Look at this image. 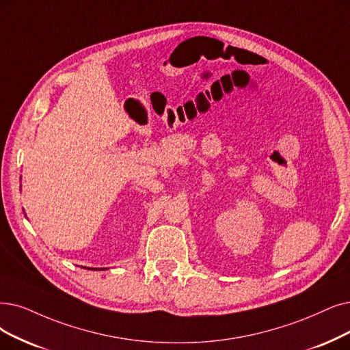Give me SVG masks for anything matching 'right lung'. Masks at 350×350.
I'll return each mask as SVG.
<instances>
[{
  "label": "right lung",
  "mask_w": 350,
  "mask_h": 350,
  "mask_svg": "<svg viewBox=\"0 0 350 350\" xmlns=\"http://www.w3.org/2000/svg\"><path fill=\"white\" fill-rule=\"evenodd\" d=\"M83 269H86V267H83ZM92 270H99V269H92Z\"/></svg>",
  "instance_id": "1"
}]
</instances>
